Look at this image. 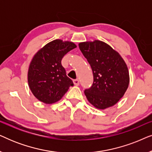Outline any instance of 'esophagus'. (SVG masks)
Here are the masks:
<instances>
[{
	"mask_svg": "<svg viewBox=\"0 0 152 152\" xmlns=\"http://www.w3.org/2000/svg\"><path fill=\"white\" fill-rule=\"evenodd\" d=\"M73 83H74V84L75 85V86H78V85L80 84V81H79L78 80H74Z\"/></svg>",
	"mask_w": 152,
	"mask_h": 152,
	"instance_id": "esophagus-1",
	"label": "esophagus"
}]
</instances>
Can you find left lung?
Returning a JSON list of instances; mask_svg holds the SVG:
<instances>
[{"label":"left lung","mask_w":152,"mask_h":152,"mask_svg":"<svg viewBox=\"0 0 152 152\" xmlns=\"http://www.w3.org/2000/svg\"><path fill=\"white\" fill-rule=\"evenodd\" d=\"M79 47L93 74L92 86L84 91L87 99L98 109L113 107L123 97L129 84L125 61L103 41H85L79 43Z\"/></svg>","instance_id":"8db88e82"}]
</instances>
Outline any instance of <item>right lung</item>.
<instances>
[{"instance_id": "add662e5", "label": "right lung", "mask_w": 152, "mask_h": 152, "mask_svg": "<svg viewBox=\"0 0 152 152\" xmlns=\"http://www.w3.org/2000/svg\"><path fill=\"white\" fill-rule=\"evenodd\" d=\"M76 47L71 41L55 39L34 55L29 66L28 82L32 94L39 101L47 104L57 102L73 86L61 61Z\"/></svg>"}]
</instances>
